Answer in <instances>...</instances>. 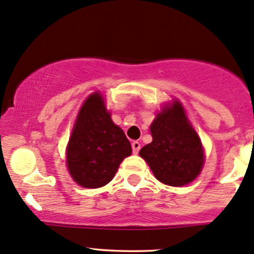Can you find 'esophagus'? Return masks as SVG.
<instances>
[{"mask_svg": "<svg viewBox=\"0 0 254 254\" xmlns=\"http://www.w3.org/2000/svg\"><path fill=\"white\" fill-rule=\"evenodd\" d=\"M140 148H141V145H140L139 141H133L132 142V149H133V153L134 154H137L140 151Z\"/></svg>", "mask_w": 254, "mask_h": 254, "instance_id": "1", "label": "esophagus"}]
</instances>
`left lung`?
Here are the masks:
<instances>
[{
  "label": "left lung",
  "instance_id": "8db88e82",
  "mask_svg": "<svg viewBox=\"0 0 254 254\" xmlns=\"http://www.w3.org/2000/svg\"><path fill=\"white\" fill-rule=\"evenodd\" d=\"M152 142L140 149L162 184L180 187L190 184L202 170L205 155L198 134L190 126L181 103L164 106L151 125Z\"/></svg>",
  "mask_w": 254,
  "mask_h": 254
}]
</instances>
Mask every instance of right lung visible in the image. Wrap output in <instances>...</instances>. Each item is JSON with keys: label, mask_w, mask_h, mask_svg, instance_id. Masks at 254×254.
<instances>
[{"label": "right lung", "mask_w": 254, "mask_h": 254, "mask_svg": "<svg viewBox=\"0 0 254 254\" xmlns=\"http://www.w3.org/2000/svg\"><path fill=\"white\" fill-rule=\"evenodd\" d=\"M130 154L132 146L124 130L112 121L102 95L90 94L80 109L67 145V167L73 180L86 189L105 186Z\"/></svg>", "instance_id": "right-lung-1"}]
</instances>
